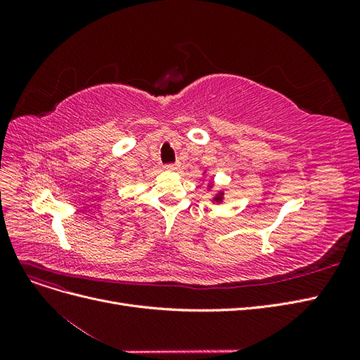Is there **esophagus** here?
I'll return each instance as SVG.
<instances>
[{"label":"esophagus","instance_id":"obj_1","mask_svg":"<svg viewBox=\"0 0 360 360\" xmlns=\"http://www.w3.org/2000/svg\"><path fill=\"white\" fill-rule=\"evenodd\" d=\"M163 168H165V169H171V171H176V169L180 168V163H179V162H177V163H168V165H165Z\"/></svg>","mask_w":360,"mask_h":360}]
</instances>
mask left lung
I'll list each match as a JSON object with an SVG mask.
<instances>
[{
  "label": "left lung",
  "instance_id": "1",
  "mask_svg": "<svg viewBox=\"0 0 360 360\" xmlns=\"http://www.w3.org/2000/svg\"><path fill=\"white\" fill-rule=\"evenodd\" d=\"M216 200H221V195H219V197H216Z\"/></svg>",
  "mask_w": 360,
  "mask_h": 360
}]
</instances>
